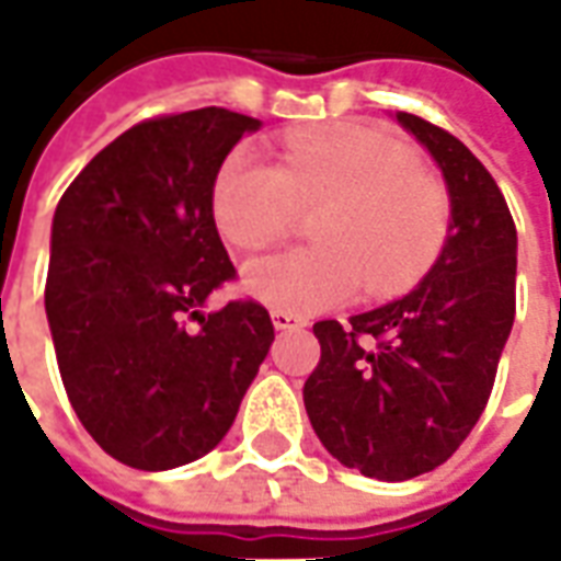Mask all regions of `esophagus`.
Masks as SVG:
<instances>
[{"instance_id": "esophagus-1", "label": "esophagus", "mask_w": 561, "mask_h": 561, "mask_svg": "<svg viewBox=\"0 0 561 561\" xmlns=\"http://www.w3.org/2000/svg\"><path fill=\"white\" fill-rule=\"evenodd\" d=\"M270 321H273V328L276 330L304 328V318L294 316V312H282V309H273V312H270Z\"/></svg>"}]
</instances>
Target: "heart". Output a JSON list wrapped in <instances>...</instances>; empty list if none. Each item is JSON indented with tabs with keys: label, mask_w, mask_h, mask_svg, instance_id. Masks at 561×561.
<instances>
[{
	"label": "heart",
	"mask_w": 561,
	"mask_h": 561,
	"mask_svg": "<svg viewBox=\"0 0 561 561\" xmlns=\"http://www.w3.org/2000/svg\"><path fill=\"white\" fill-rule=\"evenodd\" d=\"M318 209V245L249 261L243 291L270 309L309 316L352 300L414 288L433 270L450 231V197L433 173L414 168L400 140L373 128L294 138L282 161L237 147L213 185V216L237 249H261Z\"/></svg>",
	"instance_id": "heart-1"
}]
</instances>
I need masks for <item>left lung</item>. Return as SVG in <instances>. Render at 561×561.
<instances>
[{
	"instance_id": "obj_1",
	"label": "left lung",
	"mask_w": 561,
	"mask_h": 561,
	"mask_svg": "<svg viewBox=\"0 0 561 561\" xmlns=\"http://www.w3.org/2000/svg\"><path fill=\"white\" fill-rule=\"evenodd\" d=\"M400 123L445 173L447 243L402 300L348 324L318 321L321 360L304 388L321 445L378 481L454 457L486 409L517 312V228L502 188L450 131L414 114Z\"/></svg>"
}]
</instances>
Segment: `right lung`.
Returning a JSON list of instances; mask_svg holds the SVG:
<instances>
[{"mask_svg":"<svg viewBox=\"0 0 561 561\" xmlns=\"http://www.w3.org/2000/svg\"><path fill=\"white\" fill-rule=\"evenodd\" d=\"M257 126L225 107L152 116L59 197L44 285L56 364L87 433L131 469L185 466L219 445L270 352L257 300L201 316L237 279L213 219L216 173Z\"/></svg>","mask_w":561,"mask_h":561,"instance_id":"1","label":"right lung"}]
</instances>
